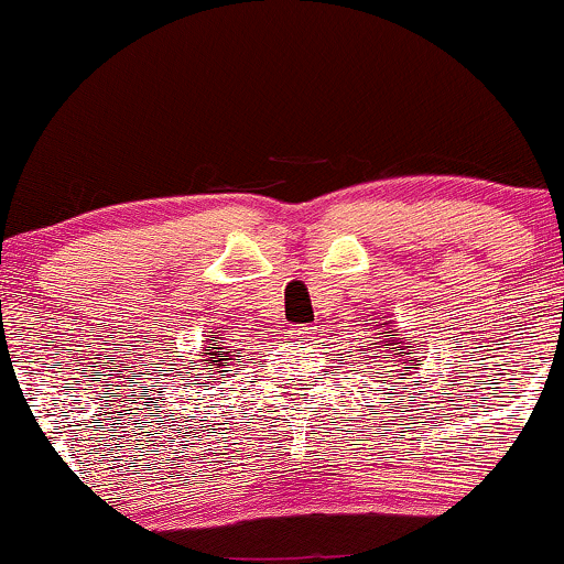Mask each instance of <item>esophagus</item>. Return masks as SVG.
I'll use <instances>...</instances> for the list:
<instances>
[{
    "label": "esophagus",
    "instance_id": "obj_1",
    "mask_svg": "<svg viewBox=\"0 0 564 564\" xmlns=\"http://www.w3.org/2000/svg\"><path fill=\"white\" fill-rule=\"evenodd\" d=\"M312 334H315V328H312V325H294V328H291V336L300 338V341H310Z\"/></svg>",
    "mask_w": 564,
    "mask_h": 564
}]
</instances>
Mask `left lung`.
Segmentation results:
<instances>
[{"label": "left lung", "instance_id": "8db88e82", "mask_svg": "<svg viewBox=\"0 0 564 564\" xmlns=\"http://www.w3.org/2000/svg\"><path fill=\"white\" fill-rule=\"evenodd\" d=\"M383 325V334L386 336H378L381 338V341L378 344H370L368 350L371 351V355L368 356L372 359V362H381V365H386V368H397L393 372H397V376H410V368L412 365H423L420 362V357H417V351H415V347H412V338L410 336H404V341H402V336H399V330L397 328H389V325L386 323H381ZM406 343L408 347L404 348L403 344ZM362 355H367V351H362ZM393 361V366H389L388 362ZM370 365V362H368ZM417 370V368H415ZM391 372V370H389ZM417 383V381H415Z\"/></svg>", "mask_w": 564, "mask_h": 564}]
</instances>
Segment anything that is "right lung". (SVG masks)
<instances>
[{"instance_id":"obj_1","label":"right lung","mask_w":564,"mask_h":564,"mask_svg":"<svg viewBox=\"0 0 564 564\" xmlns=\"http://www.w3.org/2000/svg\"><path fill=\"white\" fill-rule=\"evenodd\" d=\"M241 355V349H236V355L234 351H228L226 349V341H223V338H217V336H209L207 338V347L202 349V370H207V376H215V372H223V370H217V368H223V365L228 362V359H234V357H239Z\"/></svg>"}]
</instances>
